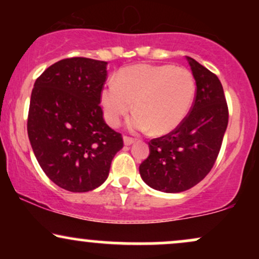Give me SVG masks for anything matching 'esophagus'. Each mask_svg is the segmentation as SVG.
<instances>
[{"label":"esophagus","mask_w":259,"mask_h":259,"mask_svg":"<svg viewBox=\"0 0 259 259\" xmlns=\"http://www.w3.org/2000/svg\"><path fill=\"white\" fill-rule=\"evenodd\" d=\"M134 140L133 138H129V136H124V145H126V146H130V145L134 144Z\"/></svg>","instance_id":"34e87169"}]
</instances>
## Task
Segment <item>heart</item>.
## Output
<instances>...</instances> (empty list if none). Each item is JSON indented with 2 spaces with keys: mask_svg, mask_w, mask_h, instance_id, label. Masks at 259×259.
Masks as SVG:
<instances>
[{
  "mask_svg": "<svg viewBox=\"0 0 259 259\" xmlns=\"http://www.w3.org/2000/svg\"><path fill=\"white\" fill-rule=\"evenodd\" d=\"M195 95V79L185 68L135 64L123 68L117 79L106 82L101 105L106 120L117 126L134 103L136 113L129 120L130 129L164 135L183 123Z\"/></svg>",
  "mask_w": 259,
  "mask_h": 259,
  "instance_id": "1",
  "label": "heart"
}]
</instances>
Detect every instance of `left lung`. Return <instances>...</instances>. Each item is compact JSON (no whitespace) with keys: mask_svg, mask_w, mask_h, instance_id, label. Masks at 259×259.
<instances>
[{"mask_svg":"<svg viewBox=\"0 0 259 259\" xmlns=\"http://www.w3.org/2000/svg\"><path fill=\"white\" fill-rule=\"evenodd\" d=\"M196 81L189 114L177 129L148 142L150 156L140 164L142 180L163 192H181L197 185L214 165L229 121L221 80L187 57Z\"/></svg>","mask_w":259,"mask_h":259,"instance_id":"left-lung-1","label":"left lung"}]
</instances>
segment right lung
I'll use <instances>...</instances> for the list:
<instances>
[{
    "label": "right lung",
    "instance_id": "right-lung-1",
    "mask_svg": "<svg viewBox=\"0 0 259 259\" xmlns=\"http://www.w3.org/2000/svg\"><path fill=\"white\" fill-rule=\"evenodd\" d=\"M107 62L65 58L36 79L28 114V136L38 164L56 185L86 192L105 183L121 134L103 119L101 91Z\"/></svg>",
    "mask_w": 259,
    "mask_h": 259
}]
</instances>
